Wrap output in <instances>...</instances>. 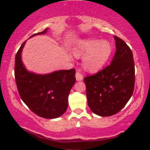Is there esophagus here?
<instances>
[{
	"label": "esophagus",
	"instance_id": "esophagus-1",
	"mask_svg": "<svg viewBox=\"0 0 150 150\" xmlns=\"http://www.w3.org/2000/svg\"><path fill=\"white\" fill-rule=\"evenodd\" d=\"M75 78H76V80L78 81H82L83 77V75L79 72H76V75H75Z\"/></svg>",
	"mask_w": 150,
	"mask_h": 150
}]
</instances>
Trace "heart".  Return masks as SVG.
<instances>
[{"instance_id": "obj_1", "label": "heart", "mask_w": 150, "mask_h": 150, "mask_svg": "<svg viewBox=\"0 0 150 150\" xmlns=\"http://www.w3.org/2000/svg\"><path fill=\"white\" fill-rule=\"evenodd\" d=\"M111 50V45L107 40L79 39L72 46V54L78 58L83 57V67L90 72L96 70L103 65L108 59Z\"/></svg>"}]
</instances>
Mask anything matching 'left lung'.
I'll return each instance as SVG.
<instances>
[{
	"mask_svg": "<svg viewBox=\"0 0 150 150\" xmlns=\"http://www.w3.org/2000/svg\"><path fill=\"white\" fill-rule=\"evenodd\" d=\"M116 52L111 64L83 81L88 104L102 117L116 114L131 99L135 83L133 53L121 38L115 35Z\"/></svg>",
	"mask_w": 150,
	"mask_h": 150,
	"instance_id": "8db88e82",
	"label": "left lung"
}]
</instances>
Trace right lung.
I'll list each match as a JSON object with an SVG mask.
<instances>
[{
  "label": "right lung",
  "instance_id": "add662e5",
  "mask_svg": "<svg viewBox=\"0 0 150 150\" xmlns=\"http://www.w3.org/2000/svg\"><path fill=\"white\" fill-rule=\"evenodd\" d=\"M48 29L30 36L46 33ZM26 41L15 57L14 75L19 96L32 112L47 119L57 118L66 112L68 96L75 83V69L58 70L46 75L29 72L22 63L21 54Z\"/></svg>",
  "mask_w": 150,
  "mask_h": 150
}]
</instances>
